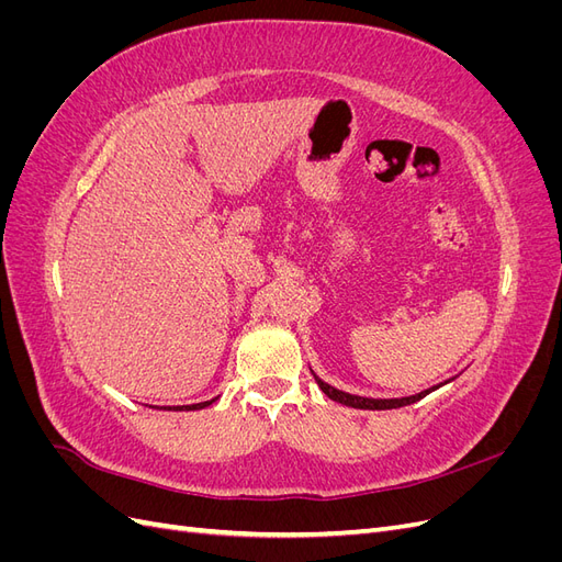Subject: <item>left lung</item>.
Segmentation results:
<instances>
[{"mask_svg": "<svg viewBox=\"0 0 562 562\" xmlns=\"http://www.w3.org/2000/svg\"><path fill=\"white\" fill-rule=\"evenodd\" d=\"M316 382H318V386H321L323 394H326L328 398H333V401H337V403H342V405L361 407V411H391V407H403V405H411V403H415V401L424 398V396H427L429 391H431V389H427V391H422V394L407 396V398H391V401H384V398H363V396H351V394H345V391L333 389L330 384L321 382L318 378H316Z\"/></svg>", "mask_w": 562, "mask_h": 562, "instance_id": "obj_1", "label": "left lung"}]
</instances>
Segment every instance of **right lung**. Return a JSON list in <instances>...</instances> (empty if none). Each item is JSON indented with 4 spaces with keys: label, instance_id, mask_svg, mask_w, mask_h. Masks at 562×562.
<instances>
[{
    "label": "right lung",
    "instance_id": "right-lung-1",
    "mask_svg": "<svg viewBox=\"0 0 562 562\" xmlns=\"http://www.w3.org/2000/svg\"><path fill=\"white\" fill-rule=\"evenodd\" d=\"M215 401V398H213ZM213 401H203V403H194V405H180V407H168V411H201V407L211 405Z\"/></svg>",
    "mask_w": 562,
    "mask_h": 562
}]
</instances>
